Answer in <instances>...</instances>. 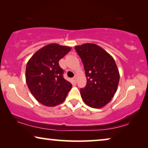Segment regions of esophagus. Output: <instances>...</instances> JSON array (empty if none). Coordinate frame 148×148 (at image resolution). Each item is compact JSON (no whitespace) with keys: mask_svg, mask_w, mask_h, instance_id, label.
Wrapping results in <instances>:
<instances>
[{"mask_svg":"<svg viewBox=\"0 0 148 148\" xmlns=\"http://www.w3.org/2000/svg\"><path fill=\"white\" fill-rule=\"evenodd\" d=\"M76 78H77V76L75 75L74 76V77L73 78V80H74V82H76Z\"/></svg>","mask_w":148,"mask_h":148,"instance_id":"esophagus-1","label":"esophagus"}]
</instances>
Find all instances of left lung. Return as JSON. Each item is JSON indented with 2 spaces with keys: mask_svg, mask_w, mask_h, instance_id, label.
<instances>
[{
  "mask_svg": "<svg viewBox=\"0 0 148 148\" xmlns=\"http://www.w3.org/2000/svg\"><path fill=\"white\" fill-rule=\"evenodd\" d=\"M81 58L86 77V85L80 89L86 105L101 108L109 103L117 90L120 74L114 58L107 51L92 43L75 47Z\"/></svg>",
  "mask_w": 148,
  "mask_h": 148,
  "instance_id": "left-lung-1",
  "label": "left lung"
}]
</instances>
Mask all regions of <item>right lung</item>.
I'll use <instances>...</instances> for the list:
<instances>
[{"label": "right lung", "mask_w": 148, "mask_h": 148, "mask_svg": "<svg viewBox=\"0 0 148 148\" xmlns=\"http://www.w3.org/2000/svg\"><path fill=\"white\" fill-rule=\"evenodd\" d=\"M71 47L51 43L39 49L27 63L25 80L31 93L39 103L53 107L66 99L72 84L63 77L59 61Z\"/></svg>", "instance_id": "obj_1"}]
</instances>
